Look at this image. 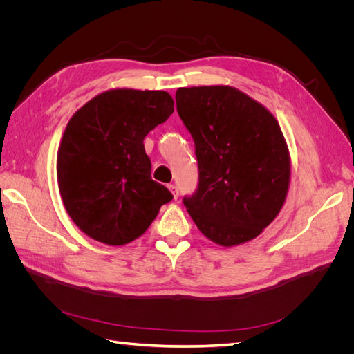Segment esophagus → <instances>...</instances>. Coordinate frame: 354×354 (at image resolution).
<instances>
[{"label": "esophagus", "instance_id": "obj_1", "mask_svg": "<svg viewBox=\"0 0 354 354\" xmlns=\"http://www.w3.org/2000/svg\"><path fill=\"white\" fill-rule=\"evenodd\" d=\"M168 189L171 190V194H173L174 199H177L178 198V189H177V186L176 185H168Z\"/></svg>", "mask_w": 354, "mask_h": 354}]
</instances>
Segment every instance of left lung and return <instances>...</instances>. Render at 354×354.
Returning <instances> with one entry per match:
<instances>
[{"instance_id":"obj_1","label":"left lung","mask_w":354,"mask_h":354,"mask_svg":"<svg viewBox=\"0 0 354 354\" xmlns=\"http://www.w3.org/2000/svg\"><path fill=\"white\" fill-rule=\"evenodd\" d=\"M176 102L199 168L198 189L183 198L192 220L221 246L257 238L283 207L291 177L276 118L229 85L178 88Z\"/></svg>"}]
</instances>
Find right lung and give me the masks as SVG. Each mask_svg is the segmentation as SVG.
Instances as JSON below:
<instances>
[{"label":"right lung","mask_w":354,"mask_h":354,"mask_svg":"<svg viewBox=\"0 0 354 354\" xmlns=\"http://www.w3.org/2000/svg\"><path fill=\"white\" fill-rule=\"evenodd\" d=\"M174 112L167 91H104L73 113L57 152V183L69 217L106 245L140 238L173 199L151 177L143 140Z\"/></svg>","instance_id":"right-lung-1"}]
</instances>
